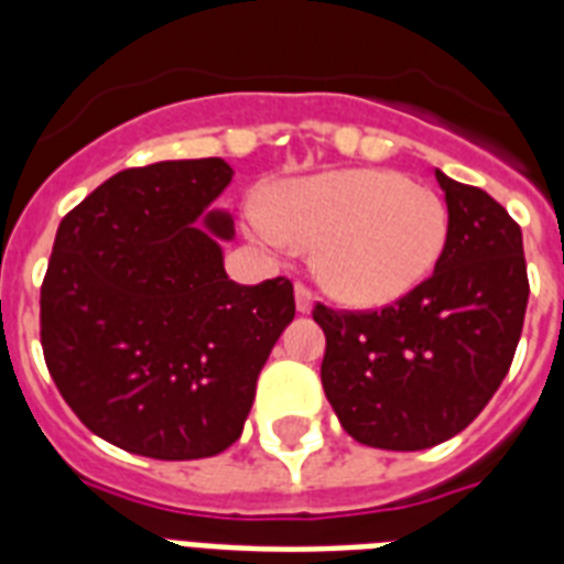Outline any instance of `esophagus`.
I'll return each mask as SVG.
<instances>
[{"label":"esophagus","mask_w":564,"mask_h":564,"mask_svg":"<svg viewBox=\"0 0 564 564\" xmlns=\"http://www.w3.org/2000/svg\"><path fill=\"white\" fill-rule=\"evenodd\" d=\"M313 301H316V295L310 292L307 283H295V307H299V313H310Z\"/></svg>","instance_id":"1"}]
</instances>
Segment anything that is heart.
<instances>
[{
	"mask_svg": "<svg viewBox=\"0 0 564 564\" xmlns=\"http://www.w3.org/2000/svg\"><path fill=\"white\" fill-rule=\"evenodd\" d=\"M242 221L272 248L316 246L318 283L351 307L392 304L427 281L451 234L442 195L392 170L283 181L269 204H246Z\"/></svg>",
	"mask_w": 564,
	"mask_h": 564,
	"instance_id": "heart-1",
	"label": "heart"
}]
</instances>
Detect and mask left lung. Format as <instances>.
<instances>
[{
    "label": "left lung",
    "instance_id": "8db88e82",
    "mask_svg": "<svg viewBox=\"0 0 564 564\" xmlns=\"http://www.w3.org/2000/svg\"><path fill=\"white\" fill-rule=\"evenodd\" d=\"M436 181L451 234L427 281L380 310H313L327 339L322 386L360 445L424 451L456 436L521 339L530 281L518 221L480 187Z\"/></svg>",
    "mask_w": 564,
    "mask_h": 564
}]
</instances>
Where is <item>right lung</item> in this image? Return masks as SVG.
<instances>
[{
	"label": "right lung",
	"mask_w": 564,
	"mask_h": 564,
	"mask_svg": "<svg viewBox=\"0 0 564 564\" xmlns=\"http://www.w3.org/2000/svg\"><path fill=\"white\" fill-rule=\"evenodd\" d=\"M230 178L221 158L122 170L57 228L43 357L84 427L128 454L202 459L234 445L295 316L290 278L239 286L225 274L234 221L210 204Z\"/></svg>",
	"instance_id": "1"
}]
</instances>
